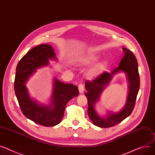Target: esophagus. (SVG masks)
<instances>
[{"label":"esophagus","instance_id":"1","mask_svg":"<svg viewBox=\"0 0 155 155\" xmlns=\"http://www.w3.org/2000/svg\"><path fill=\"white\" fill-rule=\"evenodd\" d=\"M78 90H79V92L80 94H82L84 91V86L83 84H79L78 85Z\"/></svg>","mask_w":155,"mask_h":155}]
</instances>
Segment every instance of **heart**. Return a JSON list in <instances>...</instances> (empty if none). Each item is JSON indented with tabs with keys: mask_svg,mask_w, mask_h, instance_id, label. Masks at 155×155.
<instances>
[{
	"mask_svg": "<svg viewBox=\"0 0 155 155\" xmlns=\"http://www.w3.org/2000/svg\"><path fill=\"white\" fill-rule=\"evenodd\" d=\"M98 59V57L94 55H82L77 58V59L75 60V64L80 66H84L90 65L92 63L95 62ZM105 65V62H102L101 64H99L97 66H95L94 68L90 70V71L88 72V76L89 77H93L95 75H96L98 71H100L101 70L104 68Z\"/></svg>",
	"mask_w": 155,
	"mask_h": 155,
	"instance_id": "1",
	"label": "heart"
}]
</instances>
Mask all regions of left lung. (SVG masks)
<instances>
[{
	"mask_svg": "<svg viewBox=\"0 0 155 155\" xmlns=\"http://www.w3.org/2000/svg\"><path fill=\"white\" fill-rule=\"evenodd\" d=\"M124 57L119 65L111 73L105 71L92 81L85 82L87 91L85 95L88 99V115L94 124L101 128H109L117 125L130 115L135 105L140 88V77L138 62L135 56L130 50L123 48ZM122 71L127 75L129 82V94L127 102L118 112H109L106 116H99L94 109L95 104L99 99L104 88L109 84L113 75Z\"/></svg>",
	"mask_w": 155,
	"mask_h": 155,
	"instance_id": "8db88e82",
	"label": "left lung"
}]
</instances>
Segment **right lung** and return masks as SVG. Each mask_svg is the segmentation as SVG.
Wrapping results in <instances>:
<instances>
[{"mask_svg":"<svg viewBox=\"0 0 155 155\" xmlns=\"http://www.w3.org/2000/svg\"><path fill=\"white\" fill-rule=\"evenodd\" d=\"M50 60H57L51 45L41 44L32 48L18 63L14 82L15 95L23 114L29 120L44 127L59 124L68 101L79 95L76 85L65 84L55 78L50 104H40L30 97L25 86L27 81L37 69L48 66Z\"/></svg>","mask_w":155,"mask_h":155,"instance_id":"obj_1","label":"right lung"}]
</instances>
